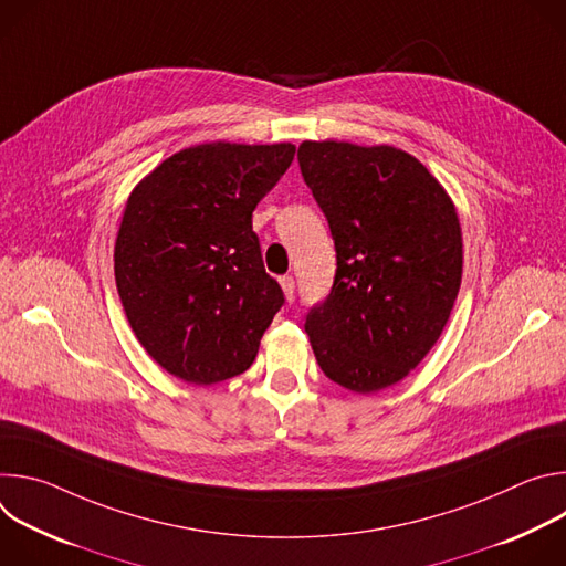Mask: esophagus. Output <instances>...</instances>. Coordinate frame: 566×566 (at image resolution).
I'll list each match as a JSON object with an SVG mask.
<instances>
[{
  "instance_id": "obj_1",
  "label": "esophagus",
  "mask_w": 566,
  "mask_h": 566,
  "mask_svg": "<svg viewBox=\"0 0 566 566\" xmlns=\"http://www.w3.org/2000/svg\"><path fill=\"white\" fill-rule=\"evenodd\" d=\"M280 286L284 291V297L291 302L293 293H295V280L291 275H284V277H280Z\"/></svg>"
}]
</instances>
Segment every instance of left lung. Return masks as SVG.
I'll return each instance as SVG.
<instances>
[{"mask_svg":"<svg viewBox=\"0 0 566 566\" xmlns=\"http://www.w3.org/2000/svg\"><path fill=\"white\" fill-rule=\"evenodd\" d=\"M304 184L336 244V280L304 329L319 369L356 394L406 378L454 306L463 239L446 188L391 145L304 140Z\"/></svg>","mask_w":566,"mask_h":566,"instance_id":"8db88e82","label":"left lung"}]
</instances>
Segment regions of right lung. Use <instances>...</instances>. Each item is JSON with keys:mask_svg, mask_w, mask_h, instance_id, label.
I'll use <instances>...</instances> for the list:
<instances>
[{"mask_svg": "<svg viewBox=\"0 0 566 566\" xmlns=\"http://www.w3.org/2000/svg\"><path fill=\"white\" fill-rule=\"evenodd\" d=\"M295 145L201 143L158 164L129 195L114 275L145 352L190 385L244 374L284 304L266 273L253 210Z\"/></svg>", "mask_w": 566, "mask_h": 566, "instance_id": "obj_1", "label": "right lung"}]
</instances>
